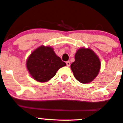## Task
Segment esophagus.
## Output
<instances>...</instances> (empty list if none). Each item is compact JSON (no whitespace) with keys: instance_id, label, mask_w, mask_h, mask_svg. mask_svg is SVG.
<instances>
[{"instance_id":"obj_1","label":"esophagus","mask_w":123,"mask_h":123,"mask_svg":"<svg viewBox=\"0 0 123 123\" xmlns=\"http://www.w3.org/2000/svg\"><path fill=\"white\" fill-rule=\"evenodd\" d=\"M66 64H67V66H68V67H69L70 65V62L67 61V62H66Z\"/></svg>"}]
</instances>
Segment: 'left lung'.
Here are the masks:
<instances>
[{
  "label": "left lung",
  "mask_w": 123,
  "mask_h": 123,
  "mask_svg": "<svg viewBox=\"0 0 123 123\" xmlns=\"http://www.w3.org/2000/svg\"><path fill=\"white\" fill-rule=\"evenodd\" d=\"M71 69L74 77L82 83H88L98 75L100 67L99 57L93 51L88 48H80L75 56Z\"/></svg>",
  "instance_id": "left-lung-1"
}]
</instances>
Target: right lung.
Wrapping results in <instances>:
<instances>
[{
    "mask_svg": "<svg viewBox=\"0 0 123 123\" xmlns=\"http://www.w3.org/2000/svg\"><path fill=\"white\" fill-rule=\"evenodd\" d=\"M66 65L60 57L56 56L53 48L44 46L34 50L26 62L30 74L39 82L48 81L61 67Z\"/></svg>",
    "mask_w": 123,
    "mask_h": 123,
    "instance_id": "right-lung-1",
    "label": "right lung"
}]
</instances>
